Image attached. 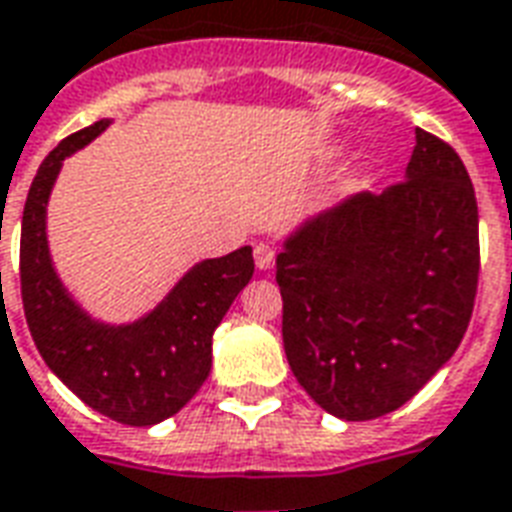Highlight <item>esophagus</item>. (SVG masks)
<instances>
[{
  "instance_id": "obj_1",
  "label": "esophagus",
  "mask_w": 512,
  "mask_h": 512,
  "mask_svg": "<svg viewBox=\"0 0 512 512\" xmlns=\"http://www.w3.org/2000/svg\"><path fill=\"white\" fill-rule=\"evenodd\" d=\"M274 257V249L268 244L255 246V266L260 268V271H271V268H274Z\"/></svg>"
}]
</instances>
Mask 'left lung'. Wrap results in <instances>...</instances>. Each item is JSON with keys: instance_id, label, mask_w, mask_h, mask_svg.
<instances>
[{"instance_id": "obj_1", "label": "left lung", "mask_w": 512, "mask_h": 512, "mask_svg": "<svg viewBox=\"0 0 512 512\" xmlns=\"http://www.w3.org/2000/svg\"><path fill=\"white\" fill-rule=\"evenodd\" d=\"M478 268L467 168L415 130L401 184L298 222L282 241L276 282L295 380L342 420L399 410L458 350Z\"/></svg>"}]
</instances>
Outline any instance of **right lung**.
Instances as JSON below:
<instances>
[{
    "label": "right lung",
    "instance_id": "obj_1",
    "mask_svg": "<svg viewBox=\"0 0 512 512\" xmlns=\"http://www.w3.org/2000/svg\"><path fill=\"white\" fill-rule=\"evenodd\" d=\"M111 127V119L64 138L43 160L21 219V298L37 350L70 391L127 426L176 415L211 372V339L255 274L252 246L200 260L160 304L130 323L86 312L56 274L48 249V200L64 160Z\"/></svg>",
    "mask_w": 512,
    "mask_h": 512
}]
</instances>
